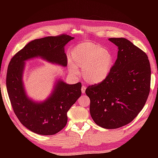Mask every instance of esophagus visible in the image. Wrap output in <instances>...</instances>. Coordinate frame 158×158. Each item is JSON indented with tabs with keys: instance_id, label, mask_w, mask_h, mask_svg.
I'll return each instance as SVG.
<instances>
[{
	"instance_id": "obj_1",
	"label": "esophagus",
	"mask_w": 158,
	"mask_h": 158,
	"mask_svg": "<svg viewBox=\"0 0 158 158\" xmlns=\"http://www.w3.org/2000/svg\"><path fill=\"white\" fill-rule=\"evenodd\" d=\"M85 89H86V87H85V85H82V87H81V92H82V93H85Z\"/></svg>"
}]
</instances>
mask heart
Masks as SVG:
<instances>
[{
    "label": "heart",
    "mask_w": 158,
    "mask_h": 158,
    "mask_svg": "<svg viewBox=\"0 0 158 158\" xmlns=\"http://www.w3.org/2000/svg\"><path fill=\"white\" fill-rule=\"evenodd\" d=\"M73 63L69 70L77 75L82 69L85 81L90 84H98L107 78L114 65V55L110 50L93 42H85L74 48L71 53Z\"/></svg>",
    "instance_id": "obj_1"
}]
</instances>
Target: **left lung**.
Instances as JSON below:
<instances>
[{
    "instance_id": "left-lung-1",
    "label": "left lung",
    "mask_w": 158,
    "mask_h": 158,
    "mask_svg": "<svg viewBox=\"0 0 158 158\" xmlns=\"http://www.w3.org/2000/svg\"><path fill=\"white\" fill-rule=\"evenodd\" d=\"M118 48L109 76L89 85L90 113L96 124L116 129L130 123L145 105L151 89V65L146 53L125 38H109Z\"/></svg>"
}]
</instances>
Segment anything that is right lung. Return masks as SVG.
I'll use <instances>...</instances> for the list:
<instances>
[{
	"label": "right lung",
	"instance_id": "add662e5",
	"mask_svg": "<svg viewBox=\"0 0 158 158\" xmlns=\"http://www.w3.org/2000/svg\"><path fill=\"white\" fill-rule=\"evenodd\" d=\"M74 37L62 34L36 39L28 43L12 58L6 77L7 93L13 111L21 123L41 135H53L68 122L67 113L81 95V84H67L59 80L52 95L42 103L27 98L22 82L24 61L40 56L53 63L68 65L64 46Z\"/></svg>",
	"mask_w": 158,
	"mask_h": 158
}]
</instances>
